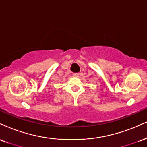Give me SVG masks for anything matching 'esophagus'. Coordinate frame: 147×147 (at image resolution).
Returning a JSON list of instances; mask_svg holds the SVG:
<instances>
[{"mask_svg": "<svg viewBox=\"0 0 147 147\" xmlns=\"http://www.w3.org/2000/svg\"><path fill=\"white\" fill-rule=\"evenodd\" d=\"M79 73H74V74H73V76H74V77H79Z\"/></svg>", "mask_w": 147, "mask_h": 147, "instance_id": "34e87169", "label": "esophagus"}]
</instances>
